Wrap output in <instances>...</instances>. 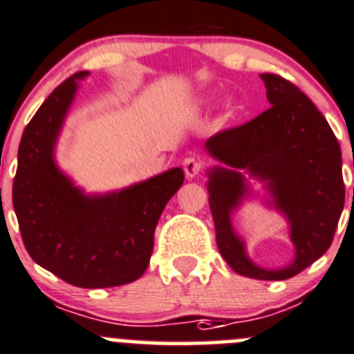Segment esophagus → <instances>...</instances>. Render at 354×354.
Wrapping results in <instances>:
<instances>
[{"label":"esophagus","instance_id":"obj_1","mask_svg":"<svg viewBox=\"0 0 354 354\" xmlns=\"http://www.w3.org/2000/svg\"><path fill=\"white\" fill-rule=\"evenodd\" d=\"M183 171L187 174V178H195L198 176V173L202 171V162L195 157H187L183 160Z\"/></svg>","mask_w":354,"mask_h":354}]
</instances>
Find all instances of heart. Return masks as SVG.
<instances>
[{"mask_svg":"<svg viewBox=\"0 0 354 354\" xmlns=\"http://www.w3.org/2000/svg\"><path fill=\"white\" fill-rule=\"evenodd\" d=\"M233 107H235V102H233V100H228V102H226V109H228V111H232Z\"/></svg>","mask_w":354,"mask_h":354,"instance_id":"heart-1","label":"heart"}]
</instances>
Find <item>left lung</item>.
<instances>
[{"mask_svg": "<svg viewBox=\"0 0 354 354\" xmlns=\"http://www.w3.org/2000/svg\"><path fill=\"white\" fill-rule=\"evenodd\" d=\"M268 111L205 142L221 162L207 171L209 207L216 243L239 275L256 280H287L308 268L330 247L344 209L341 147L327 119L287 79L261 74ZM265 183L275 207L288 219L297 254L290 265L266 270L246 256L245 243L231 225V214L252 194L241 169Z\"/></svg>", "mask_w": 354, "mask_h": 354, "instance_id": "left-lung-1", "label": "left lung"}]
</instances>
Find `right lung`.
I'll list each match as a JSON object with an SVG mask.
<instances>
[{
    "instance_id": "right-lung-1",
    "label": "right lung",
    "mask_w": 354,
    "mask_h": 354,
    "mask_svg": "<svg viewBox=\"0 0 354 354\" xmlns=\"http://www.w3.org/2000/svg\"><path fill=\"white\" fill-rule=\"evenodd\" d=\"M75 72L43 102L24 129L13 209L29 256L71 286L104 289L145 273L153 232L185 174L173 167L118 192L84 194L55 162V145L77 93Z\"/></svg>"
}]
</instances>
